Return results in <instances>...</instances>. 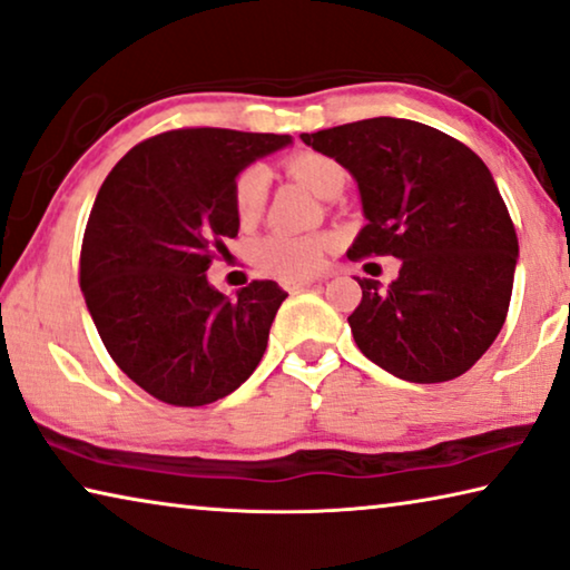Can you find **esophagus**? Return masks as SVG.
Returning <instances> with one entry per match:
<instances>
[{"instance_id":"1","label":"esophagus","mask_w":570,"mask_h":570,"mask_svg":"<svg viewBox=\"0 0 570 570\" xmlns=\"http://www.w3.org/2000/svg\"><path fill=\"white\" fill-rule=\"evenodd\" d=\"M312 284H314V278H309V276H286V278H282V286L286 288V292H299V288L312 286Z\"/></svg>"}]
</instances>
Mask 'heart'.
<instances>
[{
  "label": "heart",
  "instance_id": "b5f03b06",
  "mask_svg": "<svg viewBox=\"0 0 570 570\" xmlns=\"http://www.w3.org/2000/svg\"><path fill=\"white\" fill-rule=\"evenodd\" d=\"M288 175L299 179L306 187L322 197H334L345 187V169L337 159L304 151V155H292L286 159ZM268 169L264 165H250L236 177L233 185V203L243 223L256 220L266 207L268 197ZM334 248L330 236H294V233H268V236L256 246L258 266L276 276H314L320 274L327 264V256Z\"/></svg>",
  "mask_w": 570,
  "mask_h": 570
}]
</instances>
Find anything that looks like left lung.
Segmentation results:
<instances>
[{
  "mask_svg": "<svg viewBox=\"0 0 570 570\" xmlns=\"http://www.w3.org/2000/svg\"><path fill=\"white\" fill-rule=\"evenodd\" d=\"M302 141L357 183L367 225L347 256L401 258L387 288L357 278L363 299L347 322L360 352L409 383L464 375L502 330L518 264V233L490 169L449 134L391 116Z\"/></svg>",
  "mask_w": 570,
  "mask_h": 570,
  "instance_id": "obj_1",
  "label": "left lung"
}]
</instances>
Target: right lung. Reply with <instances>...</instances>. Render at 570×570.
<instances>
[{
    "label": "right lung",
    "instance_id": "obj_1",
    "mask_svg": "<svg viewBox=\"0 0 570 570\" xmlns=\"http://www.w3.org/2000/svg\"><path fill=\"white\" fill-rule=\"evenodd\" d=\"M286 144L288 134L171 129L126 151L98 189L80 288L108 355L161 403L220 401L264 357L288 294L264 278L230 302L205 271L238 236V171Z\"/></svg>",
    "mask_w": 570,
    "mask_h": 570
}]
</instances>
